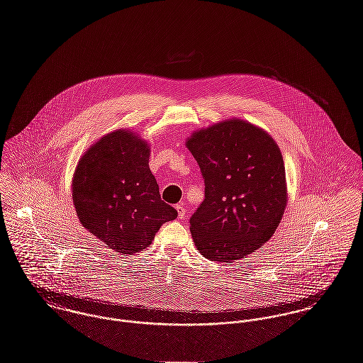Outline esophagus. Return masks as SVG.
Listing matches in <instances>:
<instances>
[{
  "instance_id": "1",
  "label": "esophagus",
  "mask_w": 363,
  "mask_h": 363,
  "mask_svg": "<svg viewBox=\"0 0 363 363\" xmlns=\"http://www.w3.org/2000/svg\"><path fill=\"white\" fill-rule=\"evenodd\" d=\"M176 211H177V215H179V219H184L186 218V208L183 205H176Z\"/></svg>"
}]
</instances>
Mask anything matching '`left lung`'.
<instances>
[{
	"label": "left lung",
	"instance_id": "left-lung-1",
	"mask_svg": "<svg viewBox=\"0 0 363 363\" xmlns=\"http://www.w3.org/2000/svg\"><path fill=\"white\" fill-rule=\"evenodd\" d=\"M199 165L205 198L190 219L198 251L233 262L261 248L287 205L284 162L270 134L241 119L193 133L186 143Z\"/></svg>",
	"mask_w": 363,
	"mask_h": 363
}]
</instances>
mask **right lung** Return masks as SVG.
Returning a JSON list of instances; mask_svg holds the SVG:
<instances>
[{
	"label": "right lung",
	"instance_id": "1",
	"mask_svg": "<svg viewBox=\"0 0 363 363\" xmlns=\"http://www.w3.org/2000/svg\"><path fill=\"white\" fill-rule=\"evenodd\" d=\"M148 161L147 141L118 129L84 152L73 174L72 198L80 223L121 254L143 251L177 216L161 199Z\"/></svg>",
	"mask_w": 363,
	"mask_h": 363
}]
</instances>
